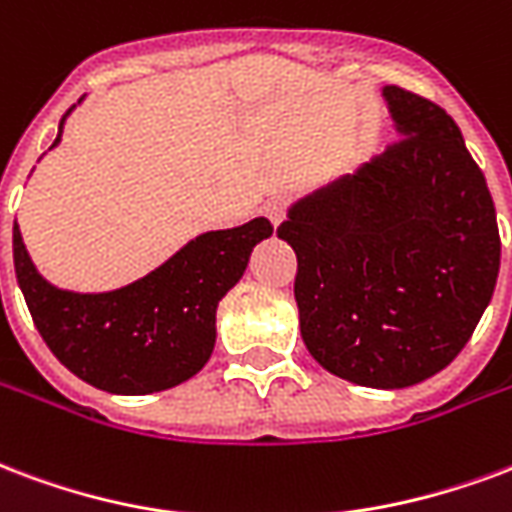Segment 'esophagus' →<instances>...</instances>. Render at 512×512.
Segmentation results:
<instances>
[{
	"mask_svg": "<svg viewBox=\"0 0 512 512\" xmlns=\"http://www.w3.org/2000/svg\"><path fill=\"white\" fill-rule=\"evenodd\" d=\"M287 206H290V203H287V198L276 195V198H271V200H266V203H263V214H266V217L271 219L274 225H279V222L285 219Z\"/></svg>",
	"mask_w": 512,
	"mask_h": 512,
	"instance_id": "1",
	"label": "esophagus"
}]
</instances>
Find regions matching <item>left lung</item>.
Returning <instances> with one entry per match:
<instances>
[{
	"label": "left lung",
	"instance_id": "1",
	"mask_svg": "<svg viewBox=\"0 0 512 512\" xmlns=\"http://www.w3.org/2000/svg\"><path fill=\"white\" fill-rule=\"evenodd\" d=\"M385 154L290 208L306 350L366 388H410L464 350L494 295L499 227L486 176L437 102L385 86Z\"/></svg>",
	"mask_w": 512,
	"mask_h": 512
}]
</instances>
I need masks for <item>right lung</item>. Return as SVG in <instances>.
Instances as JSON below:
<instances>
[{
	"label": "right lung",
	"mask_w": 512,
	"mask_h": 512,
	"mask_svg": "<svg viewBox=\"0 0 512 512\" xmlns=\"http://www.w3.org/2000/svg\"><path fill=\"white\" fill-rule=\"evenodd\" d=\"M62 124L64 119L54 146ZM271 233L274 225L266 217L211 230L157 271L111 293H70L48 285L26 255L18 222L13 263L48 350L100 391L143 396L173 388L206 366L217 342V304L244 276L257 241Z\"/></svg>",
	"instance_id": "obj_1"
}]
</instances>
